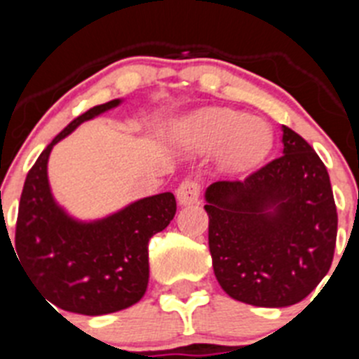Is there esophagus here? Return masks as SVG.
<instances>
[{"mask_svg":"<svg viewBox=\"0 0 359 359\" xmlns=\"http://www.w3.org/2000/svg\"><path fill=\"white\" fill-rule=\"evenodd\" d=\"M199 192H201V187H199V183L196 180H185L176 189V198L180 201V205L187 207V205L198 203Z\"/></svg>","mask_w":359,"mask_h":359,"instance_id":"1","label":"esophagus"}]
</instances>
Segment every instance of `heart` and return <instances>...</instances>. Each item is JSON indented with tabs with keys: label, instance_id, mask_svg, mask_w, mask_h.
Wrapping results in <instances>:
<instances>
[{
	"label": "heart",
	"instance_id": "obj_1",
	"mask_svg": "<svg viewBox=\"0 0 359 359\" xmlns=\"http://www.w3.org/2000/svg\"><path fill=\"white\" fill-rule=\"evenodd\" d=\"M177 140L198 152L219 149V163L228 172H246L273 147V131L266 120L231 109L208 107L183 120Z\"/></svg>",
	"mask_w": 359,
	"mask_h": 359
}]
</instances>
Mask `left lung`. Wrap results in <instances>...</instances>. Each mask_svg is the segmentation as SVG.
Segmentation results:
<instances>
[{
	"label": "left lung",
	"mask_w": 359,
	"mask_h": 359,
	"mask_svg": "<svg viewBox=\"0 0 359 359\" xmlns=\"http://www.w3.org/2000/svg\"><path fill=\"white\" fill-rule=\"evenodd\" d=\"M284 151L244 180L205 192L208 248L224 293L257 307H287L332 264L338 214L323 161L282 126Z\"/></svg>",
	"instance_id": "8db88e82"
}]
</instances>
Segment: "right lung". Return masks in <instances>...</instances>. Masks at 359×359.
<instances>
[{"label":"right lung","mask_w":359,"mask_h":359,"mask_svg":"<svg viewBox=\"0 0 359 359\" xmlns=\"http://www.w3.org/2000/svg\"><path fill=\"white\" fill-rule=\"evenodd\" d=\"M120 102L115 98L91 107L62 129L28 170L19 201V264L48 306L79 315L116 313L144 297L149 282V239L169 226L176 214L172 192L138 199L90 223L73 219L53 199L48 183L53 145L82 122Z\"/></svg>","instance_id":"right-lung-1"}]
</instances>
